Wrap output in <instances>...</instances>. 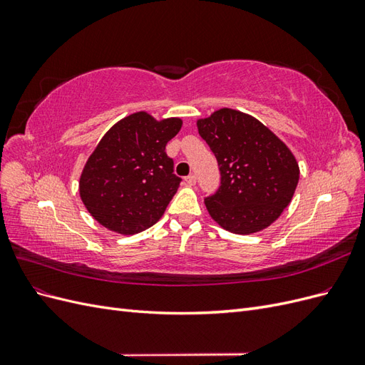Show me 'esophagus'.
I'll use <instances>...</instances> for the list:
<instances>
[{"label": "esophagus", "instance_id": "obj_1", "mask_svg": "<svg viewBox=\"0 0 365 365\" xmlns=\"http://www.w3.org/2000/svg\"><path fill=\"white\" fill-rule=\"evenodd\" d=\"M185 182H187V185H195L196 184V176L195 175H189L185 178Z\"/></svg>", "mask_w": 365, "mask_h": 365}]
</instances>
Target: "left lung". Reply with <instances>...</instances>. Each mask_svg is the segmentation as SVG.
<instances>
[{
	"instance_id": "1",
	"label": "left lung",
	"mask_w": 365,
	"mask_h": 365,
	"mask_svg": "<svg viewBox=\"0 0 365 365\" xmlns=\"http://www.w3.org/2000/svg\"><path fill=\"white\" fill-rule=\"evenodd\" d=\"M196 126L220 170L217 192L205 197L210 216L236 235L269 227L289 205L300 178L294 153L257 118L231 108Z\"/></svg>"
}]
</instances>
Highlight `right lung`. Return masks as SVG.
<instances>
[{
    "label": "right lung",
    "mask_w": 365,
    "mask_h": 365,
    "mask_svg": "<svg viewBox=\"0 0 365 365\" xmlns=\"http://www.w3.org/2000/svg\"><path fill=\"white\" fill-rule=\"evenodd\" d=\"M181 126L178 117L155 120L140 111L102 137L79 181L81 200L98 224L135 235L158 222L181 182L165 153Z\"/></svg>",
    "instance_id": "add662e5"
}]
</instances>
